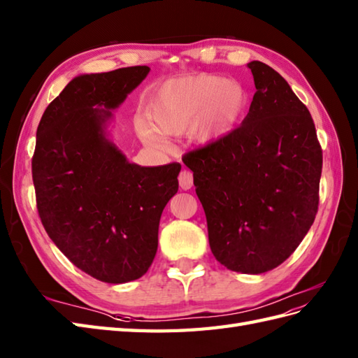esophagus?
<instances>
[{"instance_id": "1", "label": "esophagus", "mask_w": 358, "mask_h": 358, "mask_svg": "<svg viewBox=\"0 0 358 358\" xmlns=\"http://www.w3.org/2000/svg\"><path fill=\"white\" fill-rule=\"evenodd\" d=\"M193 182H194L193 173L188 171V170L180 171V174H179V185H180L182 189H189L191 187H193Z\"/></svg>"}]
</instances>
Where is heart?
<instances>
[{
    "label": "heart",
    "mask_w": 358,
    "mask_h": 358,
    "mask_svg": "<svg viewBox=\"0 0 358 358\" xmlns=\"http://www.w3.org/2000/svg\"><path fill=\"white\" fill-rule=\"evenodd\" d=\"M248 104L249 94L240 82L202 73L159 85L150 97L149 113L164 134L180 135L193 129L197 141L206 144L231 132ZM155 124L139 118V136L156 149H167L169 143Z\"/></svg>",
    "instance_id": "b5f03b06"
}]
</instances>
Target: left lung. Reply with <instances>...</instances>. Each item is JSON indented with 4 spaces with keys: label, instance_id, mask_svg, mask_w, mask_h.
Here are the masks:
<instances>
[{
    "label": "left lung",
    "instance_id": "1",
    "mask_svg": "<svg viewBox=\"0 0 358 358\" xmlns=\"http://www.w3.org/2000/svg\"><path fill=\"white\" fill-rule=\"evenodd\" d=\"M257 92L243 123L188 152L213 255L264 273L301 245L319 208L322 147L307 106L273 68L248 64Z\"/></svg>",
    "mask_w": 358,
    "mask_h": 358
}]
</instances>
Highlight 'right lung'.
Instances as JSON below:
<instances>
[{
	"label": "right lung",
	"instance_id": "right-lung-1",
	"mask_svg": "<svg viewBox=\"0 0 358 358\" xmlns=\"http://www.w3.org/2000/svg\"><path fill=\"white\" fill-rule=\"evenodd\" d=\"M149 71L127 66L76 77L48 104L36 130L31 176L41 222L76 267L103 282H129L149 270L161 214L179 188V162L129 164L103 135L108 109Z\"/></svg>",
	"mask_w": 358,
	"mask_h": 358
}]
</instances>
